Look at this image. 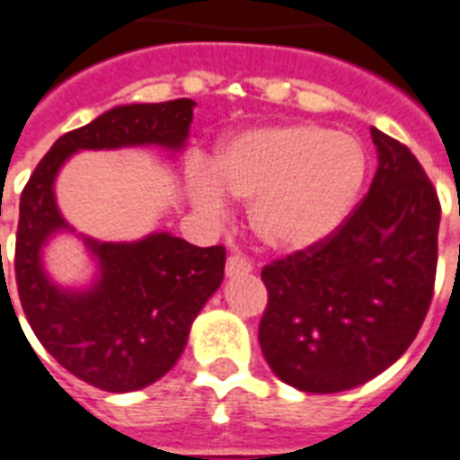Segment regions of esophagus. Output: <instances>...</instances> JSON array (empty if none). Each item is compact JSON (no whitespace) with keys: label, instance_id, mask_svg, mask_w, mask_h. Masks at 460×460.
I'll return each mask as SVG.
<instances>
[{"label":"esophagus","instance_id":"esophagus-1","mask_svg":"<svg viewBox=\"0 0 460 460\" xmlns=\"http://www.w3.org/2000/svg\"><path fill=\"white\" fill-rule=\"evenodd\" d=\"M253 265L246 261L244 256H230L226 263V275L227 277H237V275H246V272H252Z\"/></svg>","mask_w":460,"mask_h":460}]
</instances>
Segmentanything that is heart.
<instances>
[{"label":"heart","mask_w":460,"mask_h":460,"mask_svg":"<svg viewBox=\"0 0 460 460\" xmlns=\"http://www.w3.org/2000/svg\"><path fill=\"white\" fill-rule=\"evenodd\" d=\"M367 153L348 134L313 124H275L223 140L207 169L190 176L192 202L226 214V195L252 202L253 233L277 253H301L332 237L358 202Z\"/></svg>","instance_id":"1"}]
</instances>
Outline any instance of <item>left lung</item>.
Masks as SVG:
<instances>
[{
	"label": "left lung",
	"instance_id": "1",
	"mask_svg": "<svg viewBox=\"0 0 460 460\" xmlns=\"http://www.w3.org/2000/svg\"><path fill=\"white\" fill-rule=\"evenodd\" d=\"M378 169L343 226L322 244L265 265L258 343L303 393H343L407 352L438 270V190L400 140L371 127Z\"/></svg>",
	"mask_w": 460,
	"mask_h": 460
}]
</instances>
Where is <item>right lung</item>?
Segmentation results:
<instances>
[{
	"mask_svg": "<svg viewBox=\"0 0 460 460\" xmlns=\"http://www.w3.org/2000/svg\"><path fill=\"white\" fill-rule=\"evenodd\" d=\"M192 108L190 98H178L108 110L60 136L22 188L13 261L22 313L44 350L93 388L140 390L178 362L192 320L221 287L226 249H202L169 233L117 244L86 239L101 275L86 291L58 289L41 265V246L67 227L56 207L53 181L77 150H181Z\"/></svg>",
	"mask_w": 460,
	"mask_h": 460,
	"instance_id": "add662e5",
	"label": "right lung"
}]
</instances>
